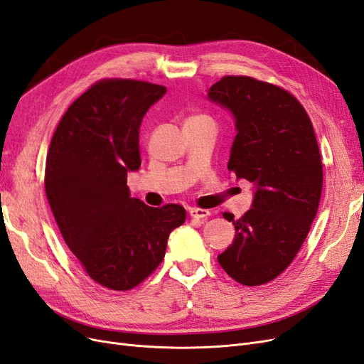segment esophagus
<instances>
[{"instance_id": "34e87169", "label": "esophagus", "mask_w": 364, "mask_h": 364, "mask_svg": "<svg viewBox=\"0 0 364 364\" xmlns=\"http://www.w3.org/2000/svg\"><path fill=\"white\" fill-rule=\"evenodd\" d=\"M190 215L193 217V218H206L208 215H210V210H208V209H198V208H191L190 209Z\"/></svg>"}]
</instances>
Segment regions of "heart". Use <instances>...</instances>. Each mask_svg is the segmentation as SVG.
<instances>
[{
	"mask_svg": "<svg viewBox=\"0 0 364 364\" xmlns=\"http://www.w3.org/2000/svg\"><path fill=\"white\" fill-rule=\"evenodd\" d=\"M194 119H208V117H194ZM209 120V119H208Z\"/></svg>",
	"mask_w": 364,
	"mask_h": 364,
	"instance_id": "1",
	"label": "heart"
}]
</instances>
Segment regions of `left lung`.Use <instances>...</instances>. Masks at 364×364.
I'll return each instance as SVG.
<instances>
[{
	"label": "left lung",
	"mask_w": 364,
	"mask_h": 364,
	"mask_svg": "<svg viewBox=\"0 0 364 364\" xmlns=\"http://www.w3.org/2000/svg\"><path fill=\"white\" fill-rule=\"evenodd\" d=\"M208 99L235 120L228 168L255 185L244 217L223 214L235 240L217 259L237 283L259 286L291 265L315 220L322 193L316 135L303 105L277 85L224 77Z\"/></svg>",
	"instance_id": "8db88e82"
}]
</instances>
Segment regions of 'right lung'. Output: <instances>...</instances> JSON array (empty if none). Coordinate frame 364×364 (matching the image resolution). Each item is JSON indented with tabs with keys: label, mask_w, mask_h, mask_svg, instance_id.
Here are the masks:
<instances>
[{
	"label": "right lung",
	"mask_w": 364,
	"mask_h": 364,
	"mask_svg": "<svg viewBox=\"0 0 364 364\" xmlns=\"http://www.w3.org/2000/svg\"><path fill=\"white\" fill-rule=\"evenodd\" d=\"M166 92L144 81H99L68 108L49 146L45 190L63 240L112 291L146 280L186 218L179 205L150 208L132 198L127 185L141 166L143 117Z\"/></svg>",
	"instance_id": "right-lung-1"
}]
</instances>
